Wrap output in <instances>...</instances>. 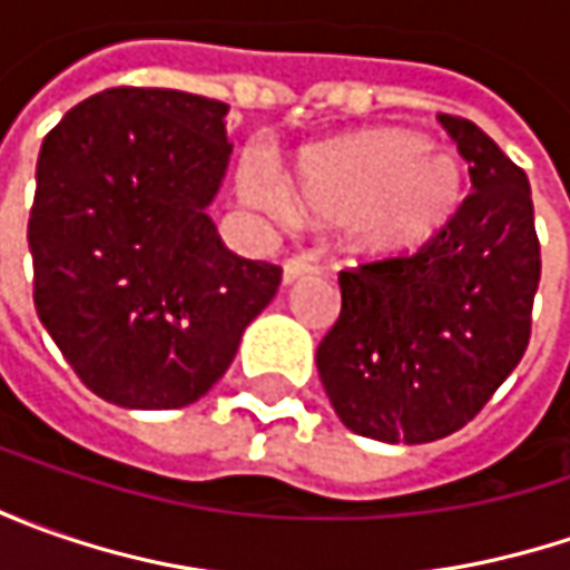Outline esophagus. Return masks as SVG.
I'll return each instance as SVG.
<instances>
[{"label":"esophagus","instance_id":"1","mask_svg":"<svg viewBox=\"0 0 570 570\" xmlns=\"http://www.w3.org/2000/svg\"><path fill=\"white\" fill-rule=\"evenodd\" d=\"M320 266L314 259H304V256H292V259H285V266H282V278H285V285H292L297 278H304V275H314Z\"/></svg>","mask_w":570,"mask_h":570}]
</instances>
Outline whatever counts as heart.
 <instances>
[{
    "instance_id": "b5f03b06",
    "label": "heart",
    "mask_w": 570,
    "mask_h": 570,
    "mask_svg": "<svg viewBox=\"0 0 570 570\" xmlns=\"http://www.w3.org/2000/svg\"><path fill=\"white\" fill-rule=\"evenodd\" d=\"M247 203L288 218L295 206L317 222L342 225L352 247L367 256L412 253L434 240L466 199L460 161L405 129H371L311 148L285 187L273 167L244 161Z\"/></svg>"
}]
</instances>
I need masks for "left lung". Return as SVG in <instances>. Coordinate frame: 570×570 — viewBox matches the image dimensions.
<instances>
[{
	"label": "left lung",
	"mask_w": 570,
	"mask_h": 570,
	"mask_svg": "<svg viewBox=\"0 0 570 570\" xmlns=\"http://www.w3.org/2000/svg\"><path fill=\"white\" fill-rule=\"evenodd\" d=\"M472 193L419 253L342 269V311L317 348L320 381L362 438L428 444L475 419L514 371L539 288L530 180L463 117H438Z\"/></svg>",
	"instance_id": "8db88e82"
}]
</instances>
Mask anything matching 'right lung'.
I'll return each instance as SVG.
<instances>
[{
	"instance_id": "add662e5",
	"label": "right lung",
	"mask_w": 570,
	"mask_h": 570,
	"mask_svg": "<svg viewBox=\"0 0 570 570\" xmlns=\"http://www.w3.org/2000/svg\"><path fill=\"white\" fill-rule=\"evenodd\" d=\"M225 114L187 91L107 88L43 139L33 307L107 403H196L278 292L282 269L230 253L206 212L228 170Z\"/></svg>"
}]
</instances>
